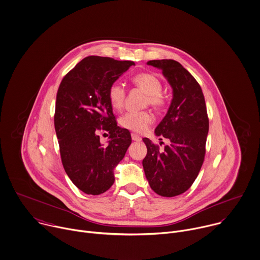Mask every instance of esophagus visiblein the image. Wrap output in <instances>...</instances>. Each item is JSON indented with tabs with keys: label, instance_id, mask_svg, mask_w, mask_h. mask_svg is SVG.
I'll use <instances>...</instances> for the list:
<instances>
[{
	"label": "esophagus",
	"instance_id": "esophagus-1",
	"mask_svg": "<svg viewBox=\"0 0 260 260\" xmlns=\"http://www.w3.org/2000/svg\"><path fill=\"white\" fill-rule=\"evenodd\" d=\"M131 137H132V140H134V141H141V137L139 136V135H137V134H135V133H132L131 134Z\"/></svg>",
	"mask_w": 260,
	"mask_h": 260
}]
</instances>
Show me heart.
Wrapping results in <instances>:
<instances>
[{"mask_svg": "<svg viewBox=\"0 0 260 260\" xmlns=\"http://www.w3.org/2000/svg\"><path fill=\"white\" fill-rule=\"evenodd\" d=\"M132 83L137 88L146 93L144 99V106H150L155 111H160L165 108L167 101L160 92L162 83L159 78L152 73H138L131 78ZM108 99L112 108L116 111H121L125 105L126 89L119 82H114L109 86ZM153 116L147 111L128 112L120 118V125L130 131L142 133L152 123Z\"/></svg>", "mask_w": 260, "mask_h": 260, "instance_id": "1", "label": "heart"}]
</instances>
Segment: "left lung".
Returning a JSON list of instances; mask_svg holds the SVG:
<instances>
[{"label": "left lung", "instance_id": "1", "mask_svg": "<svg viewBox=\"0 0 260 260\" xmlns=\"http://www.w3.org/2000/svg\"><path fill=\"white\" fill-rule=\"evenodd\" d=\"M147 64L161 69L173 88V100L154 131L169 144L160 149L144 138L147 154L142 165L150 188L160 196L173 197L192 186L202 167L208 133L206 105L199 83L179 62L152 60Z\"/></svg>", "mask_w": 260, "mask_h": 260}]
</instances>
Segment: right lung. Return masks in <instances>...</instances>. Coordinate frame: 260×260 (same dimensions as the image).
Here are the masks:
<instances>
[{
    "label": "right lung",
    "mask_w": 260,
    "mask_h": 260,
    "mask_svg": "<svg viewBox=\"0 0 260 260\" xmlns=\"http://www.w3.org/2000/svg\"><path fill=\"white\" fill-rule=\"evenodd\" d=\"M133 65L132 61L89 56L59 86L54 122L62 164L73 184L86 194L100 195L111 188L114 169L131 144L129 131L117 125L108 89ZM100 129L109 132L106 147L100 143Z\"/></svg>",
    "instance_id": "1"
}]
</instances>
